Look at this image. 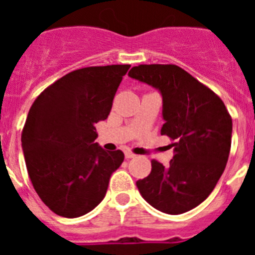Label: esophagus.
Segmentation results:
<instances>
[{"mask_svg":"<svg viewBox=\"0 0 255 255\" xmlns=\"http://www.w3.org/2000/svg\"><path fill=\"white\" fill-rule=\"evenodd\" d=\"M134 157H135V154H132V153L130 152V150H126V152H125V158H126V159L134 158Z\"/></svg>","mask_w":255,"mask_h":255,"instance_id":"34e87169","label":"esophagus"}]
</instances>
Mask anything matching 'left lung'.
<instances>
[{
	"instance_id": "left-lung-1",
	"label": "left lung",
	"mask_w": 255,
	"mask_h": 255,
	"mask_svg": "<svg viewBox=\"0 0 255 255\" xmlns=\"http://www.w3.org/2000/svg\"><path fill=\"white\" fill-rule=\"evenodd\" d=\"M129 76L157 89L162 97V135L175 143V155L164 167L136 181L153 208L181 215L208 198L229 159L233 120L218 96L176 65H139Z\"/></svg>"
}]
</instances>
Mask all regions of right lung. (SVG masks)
Wrapping results in <instances>:
<instances>
[{"mask_svg":"<svg viewBox=\"0 0 255 255\" xmlns=\"http://www.w3.org/2000/svg\"><path fill=\"white\" fill-rule=\"evenodd\" d=\"M130 65L71 71L40 93L29 110L21 148L37 194L56 215H87L103 200L111 175L124 162L121 150L94 143L96 124L110 115Z\"/></svg>","mask_w":255,"mask_h":255,"instance_id":"obj_1","label":"right lung"}]
</instances>
